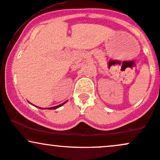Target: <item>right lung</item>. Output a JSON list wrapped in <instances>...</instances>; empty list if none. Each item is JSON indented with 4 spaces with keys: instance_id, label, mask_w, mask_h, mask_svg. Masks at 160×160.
Masks as SVG:
<instances>
[{
    "instance_id": "right-lung-1",
    "label": "right lung",
    "mask_w": 160,
    "mask_h": 160,
    "mask_svg": "<svg viewBox=\"0 0 160 160\" xmlns=\"http://www.w3.org/2000/svg\"><path fill=\"white\" fill-rule=\"evenodd\" d=\"M66 102H67V101H66V102H63V103L62 104H59V105H57V106H55V107H51V108H41V109H49V110H51V109H56V108H59V107H61V106H62L64 104H65Z\"/></svg>"
}]
</instances>
